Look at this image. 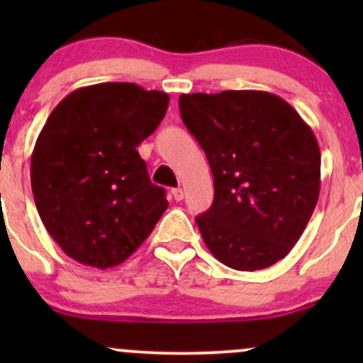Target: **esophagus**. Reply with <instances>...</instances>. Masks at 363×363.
Returning <instances> with one entry per match:
<instances>
[{
    "label": "esophagus",
    "mask_w": 363,
    "mask_h": 363,
    "mask_svg": "<svg viewBox=\"0 0 363 363\" xmlns=\"http://www.w3.org/2000/svg\"><path fill=\"white\" fill-rule=\"evenodd\" d=\"M172 196L176 201H182V199H184V191H182L181 187H176V189H172Z\"/></svg>",
    "instance_id": "obj_1"
}]
</instances>
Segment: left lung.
I'll return each instance as SVG.
<instances>
[{"mask_svg": "<svg viewBox=\"0 0 363 363\" xmlns=\"http://www.w3.org/2000/svg\"><path fill=\"white\" fill-rule=\"evenodd\" d=\"M179 107L213 174V205L196 216L206 247L232 269L269 268L318 205L320 152L311 126L261 90L182 94Z\"/></svg>", "mask_w": 363, "mask_h": 363, "instance_id": "obj_1", "label": "left lung"}]
</instances>
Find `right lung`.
I'll return each mask as SVG.
<instances>
[{
	"instance_id": "add662e5",
	"label": "right lung",
	"mask_w": 363,
	"mask_h": 363,
	"mask_svg": "<svg viewBox=\"0 0 363 363\" xmlns=\"http://www.w3.org/2000/svg\"><path fill=\"white\" fill-rule=\"evenodd\" d=\"M169 107L165 91L97 83L57 104L35 141L30 182L44 227L66 256L114 268L152 234L167 210L136 147Z\"/></svg>"
}]
</instances>
